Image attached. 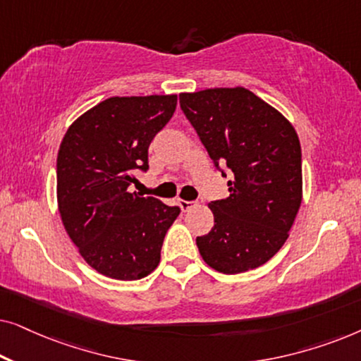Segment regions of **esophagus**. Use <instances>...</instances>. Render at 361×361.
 <instances>
[{
	"label": "esophagus",
	"mask_w": 361,
	"mask_h": 361,
	"mask_svg": "<svg viewBox=\"0 0 361 361\" xmlns=\"http://www.w3.org/2000/svg\"><path fill=\"white\" fill-rule=\"evenodd\" d=\"M179 205H180V209L184 210V212H189L192 207L195 205V202H192V200H179Z\"/></svg>",
	"instance_id": "34e87169"
}]
</instances>
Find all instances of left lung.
<instances>
[{"mask_svg":"<svg viewBox=\"0 0 361 361\" xmlns=\"http://www.w3.org/2000/svg\"><path fill=\"white\" fill-rule=\"evenodd\" d=\"M180 108L230 195L212 200L214 228L197 236L202 258L224 274L255 269L288 240L302 199L298 133L278 110L243 87L180 93Z\"/></svg>","mask_w":361,"mask_h":361,"instance_id":"1","label":"left lung"}]
</instances>
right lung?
<instances>
[{
  "label": "right lung",
  "mask_w": 361,
  "mask_h": 361,
  "mask_svg": "<svg viewBox=\"0 0 361 361\" xmlns=\"http://www.w3.org/2000/svg\"><path fill=\"white\" fill-rule=\"evenodd\" d=\"M177 95L111 97L68 128L57 154L63 226L83 259L113 279L152 273L169 226L179 216L156 197L133 192L147 172V149L174 115Z\"/></svg>",
  "instance_id": "obj_1"
}]
</instances>
